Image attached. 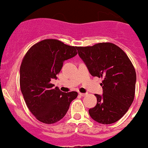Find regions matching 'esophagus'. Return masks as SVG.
Wrapping results in <instances>:
<instances>
[{
	"mask_svg": "<svg viewBox=\"0 0 148 148\" xmlns=\"http://www.w3.org/2000/svg\"><path fill=\"white\" fill-rule=\"evenodd\" d=\"M79 95L80 96H82V97H84V96H85V95H87V93H81V92H79Z\"/></svg>",
	"mask_w": 148,
	"mask_h": 148,
	"instance_id": "1",
	"label": "esophagus"
}]
</instances>
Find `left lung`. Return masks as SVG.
Returning <instances> with one entry per match:
<instances>
[{
	"label": "left lung",
	"mask_w": 148,
	"mask_h": 148,
	"mask_svg": "<svg viewBox=\"0 0 148 148\" xmlns=\"http://www.w3.org/2000/svg\"><path fill=\"white\" fill-rule=\"evenodd\" d=\"M77 49L90 74L103 78L100 84L103 94H95L97 104L89 110V114L100 124L116 122L134 98L136 72L131 61L119 47L110 42Z\"/></svg>",
	"instance_id": "obj_1"
}]
</instances>
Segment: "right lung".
<instances>
[{
  "label": "right lung",
  "mask_w": 148,
  "mask_h": 148,
  "mask_svg": "<svg viewBox=\"0 0 148 148\" xmlns=\"http://www.w3.org/2000/svg\"><path fill=\"white\" fill-rule=\"evenodd\" d=\"M77 54V47L47 39L29 48L20 67V88L32 114L40 121L54 124L64 118L77 92H63L51 84L64 61Z\"/></svg>",
  "instance_id": "obj_1"
}]
</instances>
